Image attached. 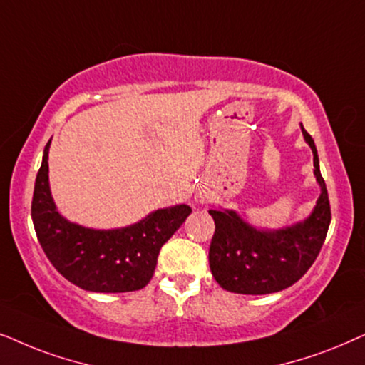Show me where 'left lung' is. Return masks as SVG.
<instances>
[{
  "label": "left lung",
  "mask_w": 365,
  "mask_h": 365,
  "mask_svg": "<svg viewBox=\"0 0 365 365\" xmlns=\"http://www.w3.org/2000/svg\"><path fill=\"white\" fill-rule=\"evenodd\" d=\"M300 128L312 148L320 187L317 203L305 220L279 230H260L233 210H208L215 222L208 262L218 285L228 292L264 295L287 289L310 269L322 249L330 225L329 195L314 140L302 125Z\"/></svg>",
  "instance_id": "left-lung-1"
}]
</instances>
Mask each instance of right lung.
<instances>
[{"label":"right lung","mask_w":365,"mask_h":365,"mask_svg":"<svg viewBox=\"0 0 365 365\" xmlns=\"http://www.w3.org/2000/svg\"><path fill=\"white\" fill-rule=\"evenodd\" d=\"M38 170L31 202V218L41 249L53 267L71 284L90 292H133L153 277L160 249L192 208L182 203L158 208L133 225L95 230L68 222L56 210L48 180V152Z\"/></svg>","instance_id":"obj_1"}]
</instances>
